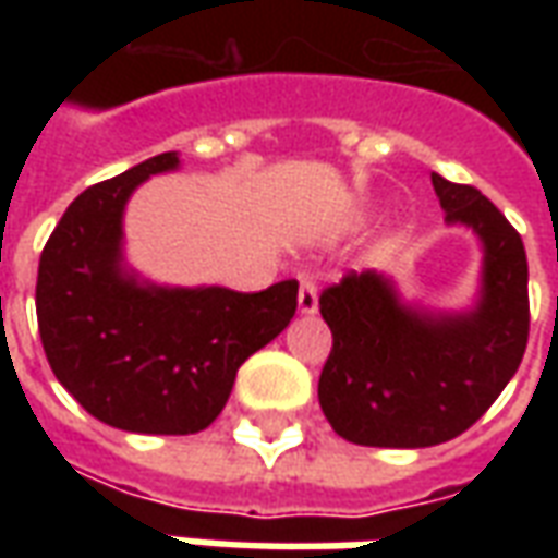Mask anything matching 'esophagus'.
<instances>
[{
  "label": "esophagus",
  "instance_id": "esophagus-1",
  "mask_svg": "<svg viewBox=\"0 0 558 558\" xmlns=\"http://www.w3.org/2000/svg\"><path fill=\"white\" fill-rule=\"evenodd\" d=\"M316 307H319L316 283L311 278H302V283H299V311L302 314H316Z\"/></svg>",
  "mask_w": 558,
  "mask_h": 558
}]
</instances>
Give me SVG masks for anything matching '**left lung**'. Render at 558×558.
I'll use <instances>...</instances> for the list:
<instances>
[{
    "label": "left lung",
    "instance_id": "1",
    "mask_svg": "<svg viewBox=\"0 0 558 558\" xmlns=\"http://www.w3.org/2000/svg\"><path fill=\"white\" fill-rule=\"evenodd\" d=\"M448 223L484 242L472 314L430 316L398 302L376 271H347L319 295L331 352L319 407L338 436L374 448H427L469 430L502 395L529 340V266L520 232L472 184L433 172Z\"/></svg>",
    "mask_w": 558,
    "mask_h": 558
}]
</instances>
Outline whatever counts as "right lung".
Listing matches in <instances>:
<instances>
[{"instance_id":"obj_1","label":"right lung","mask_w":558,"mask_h":558,"mask_svg":"<svg viewBox=\"0 0 558 558\" xmlns=\"http://www.w3.org/2000/svg\"><path fill=\"white\" fill-rule=\"evenodd\" d=\"M179 167L175 151L86 187L38 263L35 311L47 362L83 410L131 433L206 430L235 371L290 326L299 280L263 292L140 287L119 259L131 191Z\"/></svg>"}]
</instances>
